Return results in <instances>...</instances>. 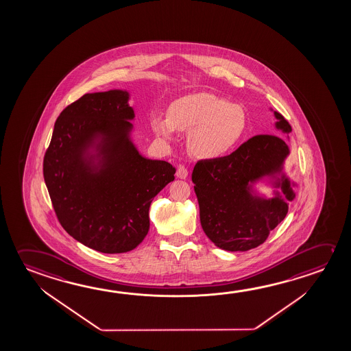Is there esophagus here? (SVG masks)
Listing matches in <instances>:
<instances>
[{"label":"esophagus","instance_id":"esophagus-1","mask_svg":"<svg viewBox=\"0 0 351 351\" xmlns=\"http://www.w3.org/2000/svg\"><path fill=\"white\" fill-rule=\"evenodd\" d=\"M176 176L178 178H181V180H186V178H189V171H187V169L184 167V165H180L178 167V170H176Z\"/></svg>","mask_w":351,"mask_h":351}]
</instances>
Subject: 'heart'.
Segmentation results:
<instances>
[{
	"mask_svg": "<svg viewBox=\"0 0 351 351\" xmlns=\"http://www.w3.org/2000/svg\"><path fill=\"white\" fill-rule=\"evenodd\" d=\"M150 127L167 142H173L176 131L191 133V152L210 160L235 148L246 132L247 117L237 104L212 93H192L175 99L167 108V117L152 116Z\"/></svg>",
	"mask_w": 351,
	"mask_h": 351,
	"instance_id": "1",
	"label": "heart"
}]
</instances>
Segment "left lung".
<instances>
[{"label": "left lung", "instance_id": "left-lung-1", "mask_svg": "<svg viewBox=\"0 0 351 351\" xmlns=\"http://www.w3.org/2000/svg\"><path fill=\"white\" fill-rule=\"evenodd\" d=\"M273 112L276 130L289 139L291 126L279 112ZM289 154L284 139L259 134L230 156L195 164L192 181L202 228L217 247L230 252L257 247L287 217L298 187L285 173ZM259 183L270 186L274 197L261 193Z\"/></svg>", "mask_w": 351, "mask_h": 351}]
</instances>
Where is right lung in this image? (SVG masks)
<instances>
[{
    "label": "right lung",
    "mask_w": 351,
    "mask_h": 351,
    "mask_svg": "<svg viewBox=\"0 0 351 351\" xmlns=\"http://www.w3.org/2000/svg\"><path fill=\"white\" fill-rule=\"evenodd\" d=\"M125 89L86 94L55 122L44 178L69 235L103 253L137 247L149 231L153 198L175 180V167L141 154L134 110Z\"/></svg>",
    "instance_id": "right-lung-1"
}]
</instances>
